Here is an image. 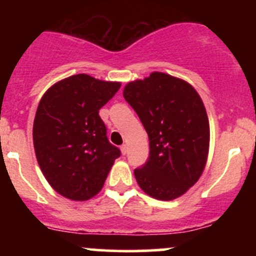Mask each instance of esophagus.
Masks as SVG:
<instances>
[{"label":"esophagus","mask_w":256,"mask_h":256,"mask_svg":"<svg viewBox=\"0 0 256 256\" xmlns=\"http://www.w3.org/2000/svg\"><path fill=\"white\" fill-rule=\"evenodd\" d=\"M120 150H121V154H128V144H122V146L120 147Z\"/></svg>","instance_id":"obj_1"}]
</instances>
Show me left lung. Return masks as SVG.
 <instances>
[{"mask_svg":"<svg viewBox=\"0 0 256 256\" xmlns=\"http://www.w3.org/2000/svg\"><path fill=\"white\" fill-rule=\"evenodd\" d=\"M124 98L140 118L150 140V157L134 171L146 194L172 200L184 194L204 171L209 121L190 82L161 72L124 88Z\"/></svg>","mask_w":256,"mask_h":256,"instance_id":"8db88e82","label":"left lung"}]
</instances>
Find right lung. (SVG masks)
<instances>
[{"instance_id":"right-lung-1","label":"right lung","mask_w":256,"mask_h":256,"mask_svg":"<svg viewBox=\"0 0 256 256\" xmlns=\"http://www.w3.org/2000/svg\"><path fill=\"white\" fill-rule=\"evenodd\" d=\"M120 86L76 74L52 85L40 99L33 122L36 157L52 188L68 200L96 196L120 156L99 116Z\"/></svg>"}]
</instances>
